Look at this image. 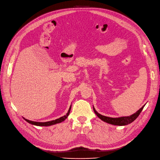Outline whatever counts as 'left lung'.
Returning a JSON list of instances; mask_svg holds the SVG:
<instances>
[{
	"label": "left lung",
	"mask_w": 160,
	"mask_h": 160,
	"mask_svg": "<svg viewBox=\"0 0 160 160\" xmlns=\"http://www.w3.org/2000/svg\"><path fill=\"white\" fill-rule=\"evenodd\" d=\"M144 106H142V108H140L137 112H135L132 115L129 116H123V117H119V118H110V117H107V116H104L99 114L98 111H97L93 107V111L97 115L98 117L103 121L104 122H106L108 123L111 124V125H119V126H123V125H128L131 123H132L134 120L136 119V118L138 117L140 113L142 112V109H143Z\"/></svg>",
	"instance_id": "8db88e82"
}]
</instances>
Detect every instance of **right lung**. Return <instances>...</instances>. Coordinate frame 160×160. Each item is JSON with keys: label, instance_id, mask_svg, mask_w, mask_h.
I'll list each match as a JSON object with an SVG mask.
<instances>
[{"label": "right lung", "instance_id": "1", "mask_svg": "<svg viewBox=\"0 0 160 160\" xmlns=\"http://www.w3.org/2000/svg\"><path fill=\"white\" fill-rule=\"evenodd\" d=\"M71 105L70 106V108L68 110V112L67 113V114L64 116H62V117H61L59 119H57L55 120H52V121H50V122H32V121H31V120H28L25 118H24V119H25L26 122H27L28 123H29L32 125H37V126H50V125H55V124H57V123H61L63 122V121H65L67 117H68L69 115V113H70V111H71Z\"/></svg>", "mask_w": 160, "mask_h": 160}]
</instances>
